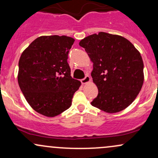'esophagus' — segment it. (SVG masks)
Here are the masks:
<instances>
[{
    "instance_id": "1",
    "label": "esophagus",
    "mask_w": 158,
    "mask_h": 158,
    "mask_svg": "<svg viewBox=\"0 0 158 158\" xmlns=\"http://www.w3.org/2000/svg\"><path fill=\"white\" fill-rule=\"evenodd\" d=\"M81 83H82L83 85H85V84H87V83L90 82V78L89 76H86V77H85L84 79H81Z\"/></svg>"
}]
</instances>
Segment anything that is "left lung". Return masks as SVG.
Segmentation results:
<instances>
[{"label":"left lung","mask_w":158,"mask_h":158,"mask_svg":"<svg viewBox=\"0 0 158 158\" xmlns=\"http://www.w3.org/2000/svg\"><path fill=\"white\" fill-rule=\"evenodd\" d=\"M79 45L93 62L91 77L99 93L92 106L110 114L129 106L144 81L138 50L126 38L104 32L87 36Z\"/></svg>","instance_id":"8db88e82"}]
</instances>
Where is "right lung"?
I'll return each instance as SVG.
<instances>
[{
	"instance_id": "add662e5",
	"label": "right lung",
	"mask_w": 158,
	"mask_h": 158,
	"mask_svg": "<svg viewBox=\"0 0 158 158\" xmlns=\"http://www.w3.org/2000/svg\"><path fill=\"white\" fill-rule=\"evenodd\" d=\"M74 41L66 35L40 36L20 57V88L32 108L46 117H56L68 109L81 85L70 76L68 63Z\"/></svg>"
}]
</instances>
